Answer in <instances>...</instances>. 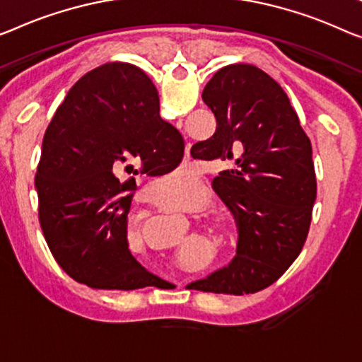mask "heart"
<instances>
[{"instance_id": "1", "label": "heart", "mask_w": 362, "mask_h": 362, "mask_svg": "<svg viewBox=\"0 0 362 362\" xmlns=\"http://www.w3.org/2000/svg\"><path fill=\"white\" fill-rule=\"evenodd\" d=\"M180 182H192V175H182ZM208 192L203 190V188H195V190H187L175 193L174 197L170 198V208L175 209V211H188V213H198L202 209L206 208L208 204ZM208 229L213 230L216 234H226L229 229V223L226 218H211L208 219ZM129 233L138 239H143V228L138 223H129Z\"/></svg>"}]
</instances>
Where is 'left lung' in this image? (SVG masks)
Returning a JSON list of instances; mask_svg holds the SVG:
<instances>
[{
	"mask_svg": "<svg viewBox=\"0 0 362 362\" xmlns=\"http://www.w3.org/2000/svg\"><path fill=\"white\" fill-rule=\"evenodd\" d=\"M202 97L216 132L190 153L228 165L213 183L234 214L239 240L228 267L190 286L257 293L293 265L309 234L317 197L312 146L281 86L253 64L221 68Z\"/></svg>",
	"mask_w": 362,
	"mask_h": 362,
	"instance_id": "obj_1",
	"label": "left lung"
}]
</instances>
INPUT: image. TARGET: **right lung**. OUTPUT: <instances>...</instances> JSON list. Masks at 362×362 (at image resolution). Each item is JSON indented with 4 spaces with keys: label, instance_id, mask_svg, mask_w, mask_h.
Segmentation results:
<instances>
[{
    "label": "right lung",
    "instance_id": "obj_1",
    "mask_svg": "<svg viewBox=\"0 0 362 362\" xmlns=\"http://www.w3.org/2000/svg\"><path fill=\"white\" fill-rule=\"evenodd\" d=\"M182 141L134 64H102L69 89L43 136L35 188L48 249L74 281L118 291L165 283L132 255L127 224L134 175L177 165Z\"/></svg>",
    "mask_w": 362,
    "mask_h": 362
}]
</instances>
